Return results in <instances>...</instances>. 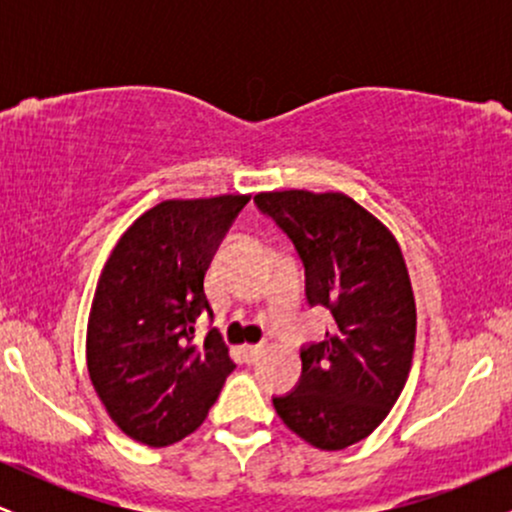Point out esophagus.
I'll use <instances>...</instances> for the list:
<instances>
[{"label":"esophagus","instance_id":"34e87169","mask_svg":"<svg viewBox=\"0 0 512 512\" xmlns=\"http://www.w3.org/2000/svg\"><path fill=\"white\" fill-rule=\"evenodd\" d=\"M240 351H243V358H245V361L252 363V361H257V358H260V354H262V346H260V344H245L243 349H240Z\"/></svg>","mask_w":512,"mask_h":512}]
</instances>
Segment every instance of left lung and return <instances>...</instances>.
<instances>
[{"mask_svg": "<svg viewBox=\"0 0 512 512\" xmlns=\"http://www.w3.org/2000/svg\"><path fill=\"white\" fill-rule=\"evenodd\" d=\"M255 204L291 238L310 308L332 315L325 339L301 346V380L274 409L305 443L344 450L380 426L409 378L416 305L402 250L342 192H260Z\"/></svg>", "mask_w": 512, "mask_h": 512, "instance_id": "obj_1", "label": "left lung"}]
</instances>
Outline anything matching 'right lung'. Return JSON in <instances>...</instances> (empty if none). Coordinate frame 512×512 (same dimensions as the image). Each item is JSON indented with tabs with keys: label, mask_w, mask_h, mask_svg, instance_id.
I'll list each match as a JSON object with an SVG mask.
<instances>
[{
	"label": "right lung",
	"mask_w": 512,
	"mask_h": 512,
	"mask_svg": "<svg viewBox=\"0 0 512 512\" xmlns=\"http://www.w3.org/2000/svg\"><path fill=\"white\" fill-rule=\"evenodd\" d=\"M248 195L168 199L117 240L93 296L86 363L98 397L129 438L166 448L207 419L236 363L219 332L195 342L223 236Z\"/></svg>",
	"instance_id": "add662e5"
}]
</instances>
